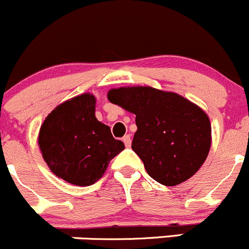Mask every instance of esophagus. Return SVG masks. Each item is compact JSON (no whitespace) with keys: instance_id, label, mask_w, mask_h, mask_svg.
<instances>
[{"instance_id":"obj_1","label":"esophagus","mask_w":249,"mask_h":249,"mask_svg":"<svg viewBox=\"0 0 249 249\" xmlns=\"http://www.w3.org/2000/svg\"><path fill=\"white\" fill-rule=\"evenodd\" d=\"M124 145L127 147L130 146V144H132V139H130V135L129 134H125L124 135Z\"/></svg>"}]
</instances>
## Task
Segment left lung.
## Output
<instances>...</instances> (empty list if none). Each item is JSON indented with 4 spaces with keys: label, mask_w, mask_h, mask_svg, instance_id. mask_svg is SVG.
Returning <instances> with one entry per match:
<instances>
[{
    "label": "left lung",
    "mask_w": 249,
    "mask_h": 249,
    "mask_svg": "<svg viewBox=\"0 0 249 249\" xmlns=\"http://www.w3.org/2000/svg\"><path fill=\"white\" fill-rule=\"evenodd\" d=\"M107 99L135 115L132 149L147 174L162 185L188 180L208 156L211 122L205 111L173 92L152 87L110 89Z\"/></svg>",
    "instance_id": "8db88e82"
}]
</instances>
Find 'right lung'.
<instances>
[{
    "mask_svg": "<svg viewBox=\"0 0 249 249\" xmlns=\"http://www.w3.org/2000/svg\"><path fill=\"white\" fill-rule=\"evenodd\" d=\"M42 157L59 178L77 186L92 185L109 162L124 149L109 125L95 117V98L85 93L58 105L38 133Z\"/></svg>",
    "mask_w": 249,
    "mask_h": 249,
    "instance_id": "add662e5",
    "label": "right lung"
}]
</instances>
